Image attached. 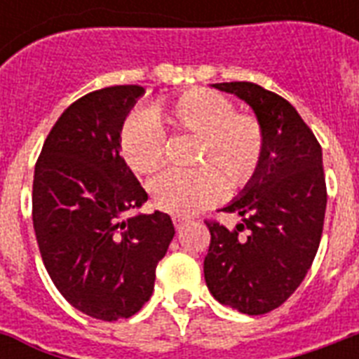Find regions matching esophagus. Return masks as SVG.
Wrapping results in <instances>:
<instances>
[{
    "label": "esophagus",
    "instance_id": "esophagus-1",
    "mask_svg": "<svg viewBox=\"0 0 359 359\" xmlns=\"http://www.w3.org/2000/svg\"><path fill=\"white\" fill-rule=\"evenodd\" d=\"M186 222H188V219H186L184 216H173V224H175V227H177V229H180V227H182Z\"/></svg>",
    "mask_w": 359,
    "mask_h": 359
}]
</instances>
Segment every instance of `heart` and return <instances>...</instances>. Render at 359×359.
<instances>
[{"mask_svg":"<svg viewBox=\"0 0 359 359\" xmlns=\"http://www.w3.org/2000/svg\"><path fill=\"white\" fill-rule=\"evenodd\" d=\"M163 130L197 135L194 169H168L152 180V201L175 216H191L219 203L231 188L253 180L264 156V132L251 115L235 114L231 100L190 89L149 114L132 115L119 130V151L134 173L147 175L163 162Z\"/></svg>","mask_w":359,"mask_h":359,"instance_id":"heart-1","label":"heart"}]
</instances>
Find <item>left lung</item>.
I'll return each mask as SVG.
<instances>
[{"instance_id":"left-lung-1","label":"left lung","mask_w":359,"mask_h":359,"mask_svg":"<svg viewBox=\"0 0 359 359\" xmlns=\"http://www.w3.org/2000/svg\"><path fill=\"white\" fill-rule=\"evenodd\" d=\"M212 87L250 104L264 132V156L253 180L224 208L242 216V224L229 231L207 222L205 281L219 304L264 315L300 287L317 255L326 212L323 149L283 97L250 81Z\"/></svg>"}]
</instances>
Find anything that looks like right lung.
Segmentation results:
<instances>
[{"label": "right lung", "instance_id": "1", "mask_svg": "<svg viewBox=\"0 0 359 359\" xmlns=\"http://www.w3.org/2000/svg\"><path fill=\"white\" fill-rule=\"evenodd\" d=\"M143 95L140 86H114L70 104L33 179V227L53 285L78 311L108 323L149 302L175 236L160 210L123 219L149 199L119 151L121 126Z\"/></svg>", "mask_w": 359, "mask_h": 359}]
</instances>
